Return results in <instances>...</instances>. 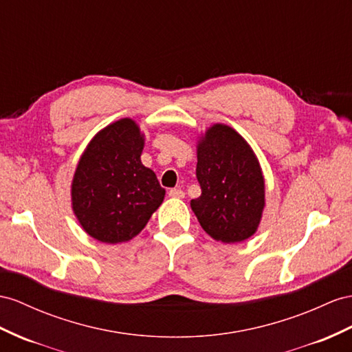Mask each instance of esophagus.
I'll use <instances>...</instances> for the list:
<instances>
[{"label": "esophagus", "mask_w": 352, "mask_h": 352, "mask_svg": "<svg viewBox=\"0 0 352 352\" xmlns=\"http://www.w3.org/2000/svg\"><path fill=\"white\" fill-rule=\"evenodd\" d=\"M168 195L170 197H175V199H183V197H184V192L179 190V188H170Z\"/></svg>", "instance_id": "1"}]
</instances>
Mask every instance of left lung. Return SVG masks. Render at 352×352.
I'll return each instance as SVG.
<instances>
[{"instance_id":"obj_1","label":"left lung","mask_w":352,"mask_h":352,"mask_svg":"<svg viewBox=\"0 0 352 352\" xmlns=\"http://www.w3.org/2000/svg\"><path fill=\"white\" fill-rule=\"evenodd\" d=\"M201 196L190 201L202 229L235 244L253 236L265 210V177L250 144L228 124L215 123L196 146Z\"/></svg>"}]
</instances>
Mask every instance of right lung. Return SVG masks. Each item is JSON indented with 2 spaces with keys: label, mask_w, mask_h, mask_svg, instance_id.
Here are the masks:
<instances>
[{
  "label": "right lung",
  "mask_w": 352,
  "mask_h": 352,
  "mask_svg": "<svg viewBox=\"0 0 352 352\" xmlns=\"http://www.w3.org/2000/svg\"><path fill=\"white\" fill-rule=\"evenodd\" d=\"M144 133L126 117L90 140L80 157L71 205L80 226L104 244L131 241L164 202L156 174L142 165Z\"/></svg>",
  "instance_id": "add662e5"
}]
</instances>
